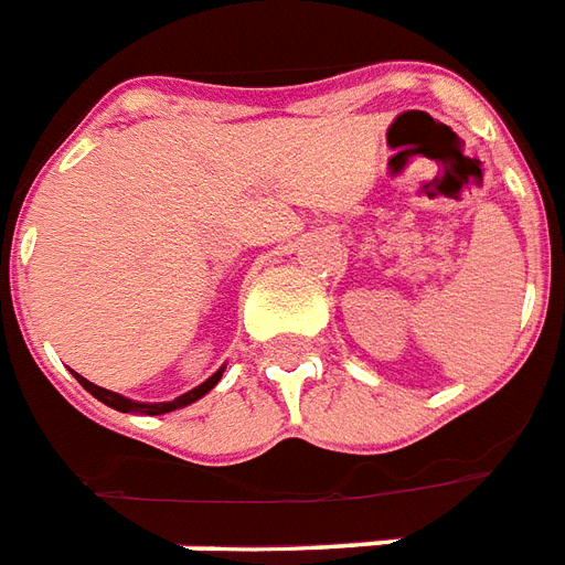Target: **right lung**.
Wrapping results in <instances>:
<instances>
[{
  "mask_svg": "<svg viewBox=\"0 0 565 565\" xmlns=\"http://www.w3.org/2000/svg\"><path fill=\"white\" fill-rule=\"evenodd\" d=\"M75 377H78V384L87 390L90 395H96L102 404H108V407H114V411L119 413H146V416H161V413H170V411H179V407H188V404H193L195 398H202L204 393H211L213 386H216V381L222 377V370L216 372V375H211L204 384H199L195 390H190V393L179 395V398H172V402H161V404H140V402H131V398H126V395L119 393H110V390H105V386H96L93 381H87V377H82L78 372H75Z\"/></svg>",
  "mask_w": 565,
  "mask_h": 565,
  "instance_id": "1",
  "label": "right lung"
}]
</instances>
